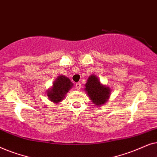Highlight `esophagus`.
Here are the masks:
<instances>
[{"label":"esophagus","mask_w":157,"mask_h":157,"mask_svg":"<svg viewBox=\"0 0 157 157\" xmlns=\"http://www.w3.org/2000/svg\"><path fill=\"white\" fill-rule=\"evenodd\" d=\"M75 86H76V90H80L81 89V84L80 83H76V85H75Z\"/></svg>","instance_id":"esophagus-1"}]
</instances>
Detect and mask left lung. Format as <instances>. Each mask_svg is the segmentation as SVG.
<instances>
[{
    "label": "left lung",
    "mask_w": 157,
    "mask_h": 157,
    "mask_svg": "<svg viewBox=\"0 0 157 157\" xmlns=\"http://www.w3.org/2000/svg\"><path fill=\"white\" fill-rule=\"evenodd\" d=\"M85 91L96 106H101L108 101L111 94L110 88L101 83L95 75H91L85 84Z\"/></svg>",
    "instance_id": "8db88e82"
}]
</instances>
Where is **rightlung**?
<instances>
[{
    "label": "right lung",
    "mask_w": 157,
    "mask_h": 157,
    "mask_svg": "<svg viewBox=\"0 0 157 157\" xmlns=\"http://www.w3.org/2000/svg\"><path fill=\"white\" fill-rule=\"evenodd\" d=\"M72 86L73 83L70 79L65 76L61 75L53 81L51 89L47 90V96L49 100L52 102L59 104Z\"/></svg>",
    "instance_id": "add662e5"
}]
</instances>
